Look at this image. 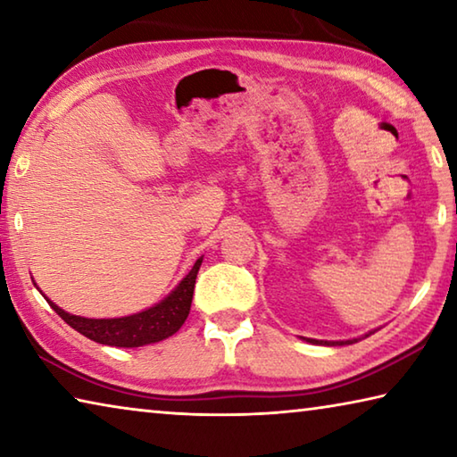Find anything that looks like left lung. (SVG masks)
Here are the masks:
<instances>
[{"instance_id":"1","label":"left lung","mask_w":457,"mask_h":457,"mask_svg":"<svg viewBox=\"0 0 457 457\" xmlns=\"http://www.w3.org/2000/svg\"><path fill=\"white\" fill-rule=\"evenodd\" d=\"M369 335H373V332H369ZM369 335H365V337H369ZM308 343L335 346V345H353V343H357V338H353V340H316V338H308Z\"/></svg>"}]
</instances>
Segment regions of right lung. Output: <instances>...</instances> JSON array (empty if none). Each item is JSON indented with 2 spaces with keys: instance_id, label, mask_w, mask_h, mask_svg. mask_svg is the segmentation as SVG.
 Listing matches in <instances>:
<instances>
[{
  "instance_id": "obj_1",
  "label": "right lung",
  "mask_w": 457,
  "mask_h": 457,
  "mask_svg": "<svg viewBox=\"0 0 457 457\" xmlns=\"http://www.w3.org/2000/svg\"><path fill=\"white\" fill-rule=\"evenodd\" d=\"M204 258H199L193 264L191 272L183 278L179 286L169 294L159 304L146 308L143 312L122 316V319H84V316L68 314L48 300L52 311L66 324H71L74 330H79L90 340L108 346H122V349H135V346H145L159 343V340L169 338L183 327L187 320L193 300V288H195V278Z\"/></svg>"
}]
</instances>
